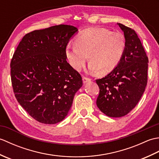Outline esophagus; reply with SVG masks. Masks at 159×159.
<instances>
[{
  "instance_id": "34e87169",
  "label": "esophagus",
  "mask_w": 159,
  "mask_h": 159,
  "mask_svg": "<svg viewBox=\"0 0 159 159\" xmlns=\"http://www.w3.org/2000/svg\"><path fill=\"white\" fill-rule=\"evenodd\" d=\"M91 79H89V78H87V77H85V76H83V83H86L87 82H89L91 81Z\"/></svg>"
}]
</instances>
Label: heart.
<instances>
[{"instance_id": "1", "label": "heart", "mask_w": 159, "mask_h": 159, "mask_svg": "<svg viewBox=\"0 0 159 159\" xmlns=\"http://www.w3.org/2000/svg\"><path fill=\"white\" fill-rule=\"evenodd\" d=\"M76 43H68L65 55L71 67L80 71L89 56V69L92 72L107 74L116 68L126 50L124 34L109 29L91 27L84 30L76 37Z\"/></svg>"}]
</instances>
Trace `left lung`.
Wrapping results in <instances>:
<instances>
[{"label":"left lung","mask_w":159,"mask_h":159,"mask_svg":"<svg viewBox=\"0 0 159 159\" xmlns=\"http://www.w3.org/2000/svg\"><path fill=\"white\" fill-rule=\"evenodd\" d=\"M126 46L121 62L102 79L96 80L100 89L96 104L107 116H126L139 102L148 83V58L136 32L122 24Z\"/></svg>","instance_id":"1"}]
</instances>
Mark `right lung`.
<instances>
[{
	"mask_svg": "<svg viewBox=\"0 0 159 159\" xmlns=\"http://www.w3.org/2000/svg\"><path fill=\"white\" fill-rule=\"evenodd\" d=\"M78 31L59 25L23 37L11 60L13 92L24 109L39 122L62 121L83 85L82 77L67 62L66 47Z\"/></svg>",
	"mask_w": 159,
	"mask_h": 159,
	"instance_id": "1",
	"label": "right lung"
}]
</instances>
